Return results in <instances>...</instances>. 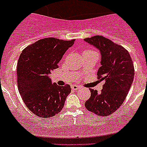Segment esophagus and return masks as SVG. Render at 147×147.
I'll return each instance as SVG.
<instances>
[{
	"label": "esophagus",
	"instance_id": "1",
	"mask_svg": "<svg viewBox=\"0 0 147 147\" xmlns=\"http://www.w3.org/2000/svg\"><path fill=\"white\" fill-rule=\"evenodd\" d=\"M71 88H72V90H76L80 89V87L78 86V85H73V86H71Z\"/></svg>",
	"mask_w": 147,
	"mask_h": 147
}]
</instances>
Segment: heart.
<instances>
[{"instance_id":"b5f03b06","label":"heart","mask_w":147,"mask_h":147,"mask_svg":"<svg viewBox=\"0 0 147 147\" xmlns=\"http://www.w3.org/2000/svg\"><path fill=\"white\" fill-rule=\"evenodd\" d=\"M93 52H94V51H93L91 50H86L84 51V53H93Z\"/></svg>"}]
</instances>
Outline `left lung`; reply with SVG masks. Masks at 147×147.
Listing matches in <instances>:
<instances>
[{
  "label": "left lung",
  "mask_w": 147,
  "mask_h": 147,
  "mask_svg": "<svg viewBox=\"0 0 147 147\" xmlns=\"http://www.w3.org/2000/svg\"><path fill=\"white\" fill-rule=\"evenodd\" d=\"M85 41L99 51L101 67L97 75L105 80L100 93L90 88L91 96L85 107L101 116L113 113L124 102L134 79V65L129 52L103 36H94Z\"/></svg>",
  "instance_id": "obj_1"
}]
</instances>
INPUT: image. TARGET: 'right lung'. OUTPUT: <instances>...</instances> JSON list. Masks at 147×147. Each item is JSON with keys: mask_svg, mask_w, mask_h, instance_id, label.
Returning <instances> with one entry per match:
<instances>
[{"mask_svg": "<svg viewBox=\"0 0 147 147\" xmlns=\"http://www.w3.org/2000/svg\"><path fill=\"white\" fill-rule=\"evenodd\" d=\"M75 40L48 37L26 48L18 59L17 74L19 93L26 107L41 118L59 113L71 91V86L52 83L49 76Z\"/></svg>", "mask_w": 147, "mask_h": 147, "instance_id": "1", "label": "right lung"}]
</instances>
